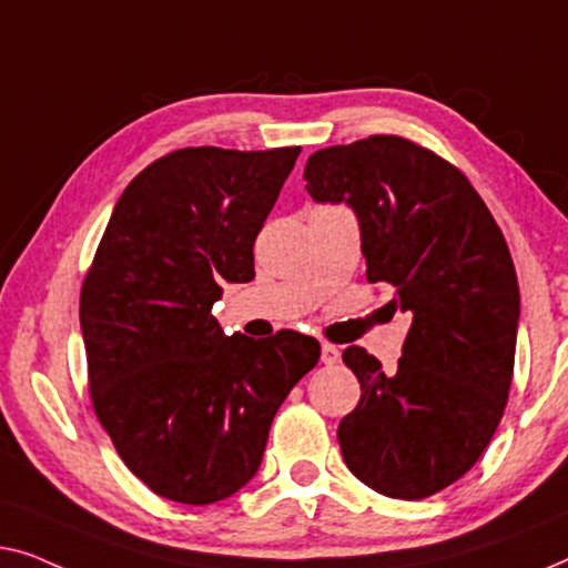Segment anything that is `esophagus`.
Returning <instances> with one entry per match:
<instances>
[{
  "instance_id": "obj_1",
  "label": "esophagus",
  "mask_w": 568,
  "mask_h": 568,
  "mask_svg": "<svg viewBox=\"0 0 568 568\" xmlns=\"http://www.w3.org/2000/svg\"><path fill=\"white\" fill-rule=\"evenodd\" d=\"M337 361H339V347H334V345H329V342H324V345H322V363L334 365Z\"/></svg>"
}]
</instances>
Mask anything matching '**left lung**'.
Returning <instances> with one entry per match:
<instances>
[{"label":"left lung","mask_w":568,"mask_h":568,"mask_svg":"<svg viewBox=\"0 0 568 568\" xmlns=\"http://www.w3.org/2000/svg\"><path fill=\"white\" fill-rule=\"evenodd\" d=\"M316 203L357 215L367 283L412 318L386 373L363 347L342 361L361 402L339 422L347 468L373 491L425 499L474 468L515 371L520 285L505 236L458 166L402 135L329 146L303 170Z\"/></svg>","instance_id":"left-lung-1"}]
</instances>
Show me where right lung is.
<instances>
[{
    "instance_id": "obj_1",
    "label": "right lung",
    "mask_w": 568,
    "mask_h": 568,
    "mask_svg": "<svg viewBox=\"0 0 568 568\" xmlns=\"http://www.w3.org/2000/svg\"><path fill=\"white\" fill-rule=\"evenodd\" d=\"M301 146L172 151L135 174L79 298L90 396L118 455L159 497L213 505L257 474L270 425L318 363L314 337H226L223 283L254 277V239Z\"/></svg>"
}]
</instances>
